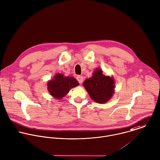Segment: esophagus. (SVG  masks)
Returning <instances> with one entry per match:
<instances>
[{"instance_id": "esophagus-1", "label": "esophagus", "mask_w": 160, "mask_h": 160, "mask_svg": "<svg viewBox=\"0 0 160 160\" xmlns=\"http://www.w3.org/2000/svg\"><path fill=\"white\" fill-rule=\"evenodd\" d=\"M77 80H78V82H79L80 84H82L83 83V78L81 75H78L77 77Z\"/></svg>"}]
</instances>
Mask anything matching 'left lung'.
<instances>
[{"label": "left lung", "mask_w": 160, "mask_h": 160, "mask_svg": "<svg viewBox=\"0 0 160 160\" xmlns=\"http://www.w3.org/2000/svg\"><path fill=\"white\" fill-rule=\"evenodd\" d=\"M83 86L92 100L98 103H104L112 97L115 82L113 78L104 75L101 70L97 69L92 77L85 80Z\"/></svg>", "instance_id": "1"}]
</instances>
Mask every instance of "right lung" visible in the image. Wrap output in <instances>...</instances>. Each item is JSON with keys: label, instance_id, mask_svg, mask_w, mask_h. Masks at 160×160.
I'll list each match as a JSON object with an SVG mask.
<instances>
[{"label": "right lung", "instance_id": "right-lung-1", "mask_svg": "<svg viewBox=\"0 0 160 160\" xmlns=\"http://www.w3.org/2000/svg\"><path fill=\"white\" fill-rule=\"evenodd\" d=\"M78 85V81L75 78L57 74L53 80L48 82V89L53 97L60 99L65 97L70 88Z\"/></svg>", "mask_w": 160, "mask_h": 160}]
</instances>
